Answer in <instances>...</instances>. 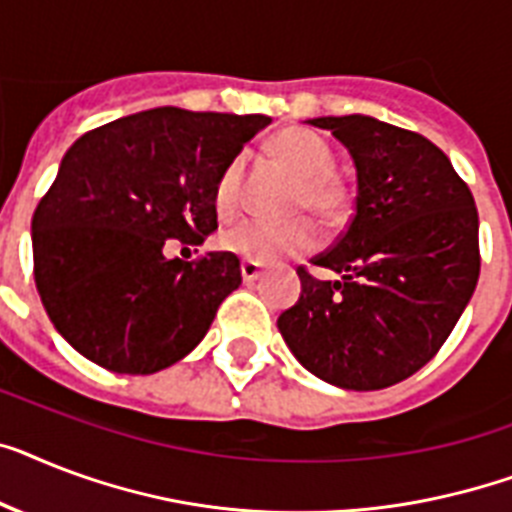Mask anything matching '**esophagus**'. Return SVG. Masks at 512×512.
Listing matches in <instances>:
<instances>
[{"instance_id":"34e87169","label":"esophagus","mask_w":512,"mask_h":512,"mask_svg":"<svg viewBox=\"0 0 512 512\" xmlns=\"http://www.w3.org/2000/svg\"><path fill=\"white\" fill-rule=\"evenodd\" d=\"M260 273H263V268H260V263H252V260H244L242 263V278L247 281V284H252V281H257L260 278Z\"/></svg>"}]
</instances>
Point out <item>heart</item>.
<instances>
[{
  "label": "heart",
  "mask_w": 512,
  "mask_h": 512,
  "mask_svg": "<svg viewBox=\"0 0 512 512\" xmlns=\"http://www.w3.org/2000/svg\"><path fill=\"white\" fill-rule=\"evenodd\" d=\"M294 178L289 213H307L321 228L342 226L352 210V191L336 176V155L323 136L307 128H286L270 141ZM244 157H234L220 170L213 186V205L220 218H231L242 205ZM220 247L252 263H276L281 257H299L315 247V228L305 218L289 220H239L220 234Z\"/></svg>",
  "instance_id": "obj_1"
}]
</instances>
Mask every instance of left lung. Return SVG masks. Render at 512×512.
Wrapping results in <instances>:
<instances>
[{"label": "left lung", "mask_w": 512, "mask_h": 512, "mask_svg": "<svg viewBox=\"0 0 512 512\" xmlns=\"http://www.w3.org/2000/svg\"><path fill=\"white\" fill-rule=\"evenodd\" d=\"M350 149L355 213L278 315L299 363L328 384L373 392L400 384L439 352L479 281V213L450 157L426 136L368 115L313 118Z\"/></svg>", "instance_id": "8db88e82"}]
</instances>
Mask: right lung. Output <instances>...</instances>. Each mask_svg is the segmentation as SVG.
Instances as JSON below:
<instances>
[{"instance_id": "1", "label": "right lung", "mask_w": 512, "mask_h": 512, "mask_svg": "<svg viewBox=\"0 0 512 512\" xmlns=\"http://www.w3.org/2000/svg\"><path fill=\"white\" fill-rule=\"evenodd\" d=\"M268 115L155 107L83 134L33 213V278L73 350L147 376L189 355L242 284L234 252L168 260L218 228L215 178Z\"/></svg>"}]
</instances>
